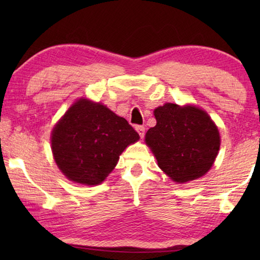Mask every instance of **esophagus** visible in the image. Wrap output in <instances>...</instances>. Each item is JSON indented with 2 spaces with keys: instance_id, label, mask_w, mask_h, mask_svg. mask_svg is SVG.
I'll use <instances>...</instances> for the list:
<instances>
[{
  "instance_id": "obj_1",
  "label": "esophagus",
  "mask_w": 260,
  "mask_h": 260,
  "mask_svg": "<svg viewBox=\"0 0 260 260\" xmlns=\"http://www.w3.org/2000/svg\"><path fill=\"white\" fill-rule=\"evenodd\" d=\"M136 132L139 133L141 139L144 138V132H146V128H144L143 126H136Z\"/></svg>"
}]
</instances>
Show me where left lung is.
<instances>
[{"label":"left lung","mask_w":260,"mask_h":260,"mask_svg":"<svg viewBox=\"0 0 260 260\" xmlns=\"http://www.w3.org/2000/svg\"><path fill=\"white\" fill-rule=\"evenodd\" d=\"M157 124L146 143L162 172L177 183L192 181L212 167L220 148L218 127L204 110L165 103L153 111Z\"/></svg>","instance_id":"left-lung-1"}]
</instances>
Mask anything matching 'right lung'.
<instances>
[{"label": "right lung", "mask_w": 260, "mask_h": 260, "mask_svg": "<svg viewBox=\"0 0 260 260\" xmlns=\"http://www.w3.org/2000/svg\"><path fill=\"white\" fill-rule=\"evenodd\" d=\"M140 139L125 118L101 103L78 100L51 132V150L69 180L96 186L116 167L127 146Z\"/></svg>", "instance_id": "1"}]
</instances>
